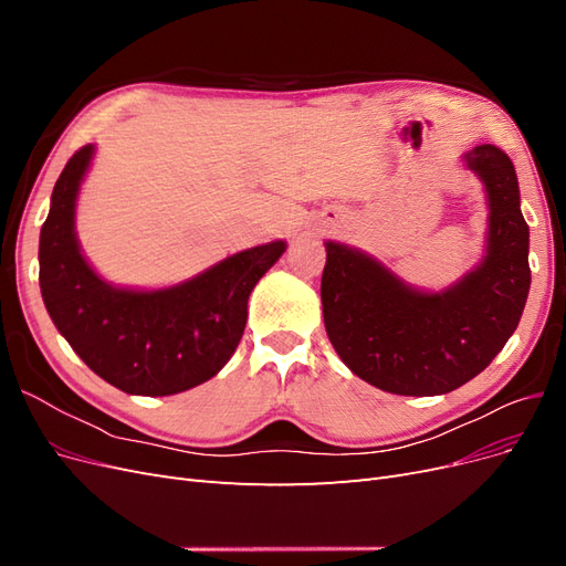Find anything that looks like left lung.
<instances>
[{"instance_id":"left-lung-1","label":"left lung","mask_w":566,"mask_h":566,"mask_svg":"<svg viewBox=\"0 0 566 566\" xmlns=\"http://www.w3.org/2000/svg\"><path fill=\"white\" fill-rule=\"evenodd\" d=\"M462 163L484 181L489 231L484 260L451 287L422 293L370 254L325 243V333L354 375L401 397L470 382L505 347L526 304L528 227L515 165L493 144L468 150Z\"/></svg>"}]
</instances>
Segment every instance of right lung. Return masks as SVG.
I'll return each instance as SVG.
<instances>
[{
    "mask_svg": "<svg viewBox=\"0 0 566 566\" xmlns=\"http://www.w3.org/2000/svg\"><path fill=\"white\" fill-rule=\"evenodd\" d=\"M92 158L87 144L67 160L42 224L40 287L51 321L98 378L127 394L169 397L208 382L233 356L252 287L285 243L235 252L172 287H115L96 276L75 233V202Z\"/></svg>",
    "mask_w": 566,
    "mask_h": 566,
    "instance_id": "1",
    "label": "right lung"
}]
</instances>
